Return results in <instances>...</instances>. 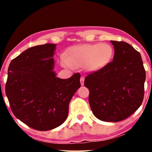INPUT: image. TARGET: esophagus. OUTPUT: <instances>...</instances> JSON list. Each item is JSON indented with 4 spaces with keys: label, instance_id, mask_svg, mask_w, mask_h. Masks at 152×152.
Instances as JSON below:
<instances>
[{
    "label": "esophagus",
    "instance_id": "34e87169",
    "mask_svg": "<svg viewBox=\"0 0 152 152\" xmlns=\"http://www.w3.org/2000/svg\"><path fill=\"white\" fill-rule=\"evenodd\" d=\"M80 83H81V85H82V86L84 85V77H82L80 78Z\"/></svg>",
    "mask_w": 152,
    "mask_h": 152
}]
</instances>
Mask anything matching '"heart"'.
Masks as SVG:
<instances>
[{"mask_svg":"<svg viewBox=\"0 0 152 152\" xmlns=\"http://www.w3.org/2000/svg\"><path fill=\"white\" fill-rule=\"evenodd\" d=\"M113 50L107 43H95L74 46L68 50L61 64L68 68L84 67L95 72L107 66L113 57Z\"/></svg>","mask_w":152,"mask_h":152,"instance_id":"heart-1","label":"heart"}]
</instances>
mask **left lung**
I'll return each instance as SVG.
<instances>
[{"instance_id":"8db88e82","label":"left lung","mask_w":152,"mask_h":152,"mask_svg":"<svg viewBox=\"0 0 152 152\" xmlns=\"http://www.w3.org/2000/svg\"><path fill=\"white\" fill-rule=\"evenodd\" d=\"M114 57L102 69L86 77L88 101L95 117L119 122L132 115L144 98L146 75L140 54L124 41H111Z\"/></svg>"}]
</instances>
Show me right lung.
<instances>
[{"label":"right lung","instance_id":"obj_1","mask_svg":"<svg viewBox=\"0 0 152 152\" xmlns=\"http://www.w3.org/2000/svg\"><path fill=\"white\" fill-rule=\"evenodd\" d=\"M56 44L30 48L12 60L5 93L12 113L30 127L53 129L68 117L70 99L81 86L80 74L57 77L53 57Z\"/></svg>","mask_w":152,"mask_h":152}]
</instances>
